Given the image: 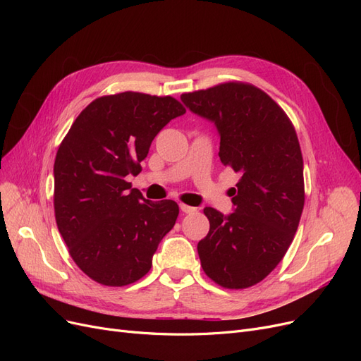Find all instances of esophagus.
Here are the masks:
<instances>
[{"mask_svg": "<svg viewBox=\"0 0 361 361\" xmlns=\"http://www.w3.org/2000/svg\"><path fill=\"white\" fill-rule=\"evenodd\" d=\"M179 207H180V211H182L183 214H191V212H194V211H195V207L188 206V204H183V203H180V204H179Z\"/></svg>", "mask_w": 361, "mask_h": 361, "instance_id": "34e87169", "label": "esophagus"}]
</instances>
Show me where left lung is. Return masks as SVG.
I'll use <instances>...</instances> for the list:
<instances>
[{
  "instance_id": "8db88e82",
  "label": "left lung",
  "mask_w": 361,
  "mask_h": 361,
  "mask_svg": "<svg viewBox=\"0 0 361 361\" xmlns=\"http://www.w3.org/2000/svg\"><path fill=\"white\" fill-rule=\"evenodd\" d=\"M180 101L216 128L223 166L241 174L233 212L204 207L209 233L197 244L206 276L244 289L274 269L297 232L304 206L302 157L285 111L260 89L226 82Z\"/></svg>"
}]
</instances>
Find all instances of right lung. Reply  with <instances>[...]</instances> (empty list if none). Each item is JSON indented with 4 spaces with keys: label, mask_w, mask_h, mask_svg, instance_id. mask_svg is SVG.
<instances>
[{
    "label": "right lung",
    "mask_w": 361,
    "mask_h": 361,
    "mask_svg": "<svg viewBox=\"0 0 361 361\" xmlns=\"http://www.w3.org/2000/svg\"><path fill=\"white\" fill-rule=\"evenodd\" d=\"M185 114L171 96L125 92L97 97L76 117L54 162V209L75 264L105 286L145 277L176 223L173 200L150 202L128 176L170 120Z\"/></svg>",
    "instance_id": "1"
}]
</instances>
